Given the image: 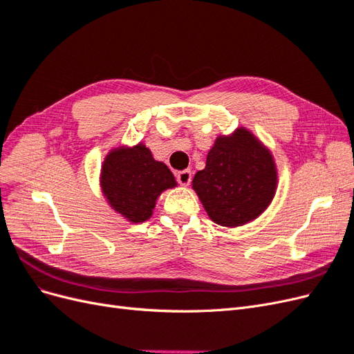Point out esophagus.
I'll use <instances>...</instances> for the list:
<instances>
[{
    "mask_svg": "<svg viewBox=\"0 0 354 354\" xmlns=\"http://www.w3.org/2000/svg\"><path fill=\"white\" fill-rule=\"evenodd\" d=\"M190 180H192L190 169H183L180 171V173H177V181L181 186H187L190 183Z\"/></svg>",
    "mask_w": 354,
    "mask_h": 354,
    "instance_id": "esophagus-1",
    "label": "esophagus"
}]
</instances>
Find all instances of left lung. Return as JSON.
Here are the masks:
<instances>
[{
	"instance_id": "obj_1",
	"label": "left lung",
	"mask_w": 354,
	"mask_h": 354,
	"mask_svg": "<svg viewBox=\"0 0 354 354\" xmlns=\"http://www.w3.org/2000/svg\"><path fill=\"white\" fill-rule=\"evenodd\" d=\"M194 189L209 218L236 227L257 218L272 202L277 176L270 152L239 128L230 137H218L207 156V165L194 177Z\"/></svg>"
}]
</instances>
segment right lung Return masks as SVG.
<instances>
[{"label":"right lung","instance_id":"add662e5","mask_svg":"<svg viewBox=\"0 0 354 354\" xmlns=\"http://www.w3.org/2000/svg\"><path fill=\"white\" fill-rule=\"evenodd\" d=\"M177 183L145 145L115 149L102 167V189L111 207L133 223L151 218L158 196Z\"/></svg>","mask_w":354,"mask_h":354}]
</instances>
